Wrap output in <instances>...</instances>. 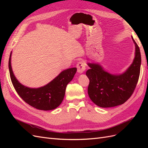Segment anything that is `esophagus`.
<instances>
[{"label":"esophagus","mask_w":148,"mask_h":148,"mask_svg":"<svg viewBox=\"0 0 148 148\" xmlns=\"http://www.w3.org/2000/svg\"><path fill=\"white\" fill-rule=\"evenodd\" d=\"M77 67L78 69V72L79 73H83L86 70V65L83 62H79L77 64Z\"/></svg>","instance_id":"obj_1"}]
</instances>
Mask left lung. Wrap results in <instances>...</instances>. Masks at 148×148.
<instances>
[{
    "mask_svg": "<svg viewBox=\"0 0 148 148\" xmlns=\"http://www.w3.org/2000/svg\"><path fill=\"white\" fill-rule=\"evenodd\" d=\"M135 46V58L131 65L122 74H111L99 64L88 63L86 75L89 79L88 95L96 105L112 107L123 104L135 90L140 73L141 53L140 48L132 37Z\"/></svg>",
    "mask_w": 148,
    "mask_h": 148,
    "instance_id": "8db88e82",
    "label": "left lung"
}]
</instances>
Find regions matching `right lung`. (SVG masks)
I'll return each mask as SVG.
<instances>
[{"label":"right lung","instance_id":"right-lung-1","mask_svg":"<svg viewBox=\"0 0 148 148\" xmlns=\"http://www.w3.org/2000/svg\"><path fill=\"white\" fill-rule=\"evenodd\" d=\"M12 52L8 61V68L12 84L21 99L29 106L42 110H51L59 107L63 101L66 85L74 77L77 68L62 71L45 86L31 88L21 84L13 74L11 65Z\"/></svg>","mask_w":148,"mask_h":148}]
</instances>
